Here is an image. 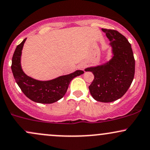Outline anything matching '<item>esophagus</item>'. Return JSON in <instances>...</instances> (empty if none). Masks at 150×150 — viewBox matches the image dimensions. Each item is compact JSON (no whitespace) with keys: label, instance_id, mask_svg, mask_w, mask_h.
I'll use <instances>...</instances> for the list:
<instances>
[{"label":"esophagus","instance_id":"1","mask_svg":"<svg viewBox=\"0 0 150 150\" xmlns=\"http://www.w3.org/2000/svg\"><path fill=\"white\" fill-rule=\"evenodd\" d=\"M85 64H80V65H79V68H80V69H84V68H85Z\"/></svg>","mask_w":150,"mask_h":150}]
</instances>
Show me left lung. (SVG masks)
<instances>
[{
    "label": "left lung",
    "instance_id": "left-lung-1",
    "mask_svg": "<svg viewBox=\"0 0 150 150\" xmlns=\"http://www.w3.org/2000/svg\"><path fill=\"white\" fill-rule=\"evenodd\" d=\"M106 33L112 48L109 61L85 70L94 75L89 86L91 95L96 101L112 102L128 91L135 75V58L128 39L118 31L101 29Z\"/></svg>",
    "mask_w": 150,
    "mask_h": 150
}]
</instances>
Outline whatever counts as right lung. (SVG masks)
Masks as SVG:
<instances>
[{"mask_svg":"<svg viewBox=\"0 0 150 150\" xmlns=\"http://www.w3.org/2000/svg\"><path fill=\"white\" fill-rule=\"evenodd\" d=\"M26 39L17 46L12 58L11 69L17 84L25 95L32 101L40 104H52L63 97L70 82L74 77L84 73L76 70L69 75H62L47 81L35 80L24 73L21 67V55Z\"/></svg>","mask_w":150,"mask_h":150,"instance_id":"1","label":"right lung"}]
</instances>
